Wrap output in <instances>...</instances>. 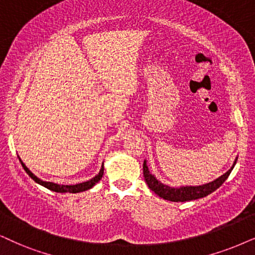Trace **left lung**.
<instances>
[{"label":"left lung","instance_id":"left-lung-1","mask_svg":"<svg viewBox=\"0 0 255 255\" xmlns=\"http://www.w3.org/2000/svg\"><path fill=\"white\" fill-rule=\"evenodd\" d=\"M238 157L235 159L233 166L227 170L226 173L222 174L221 176H219L218 179H215L214 181L205 183L201 186H181V187H169L168 185H165L161 181H159L153 174H150L149 169H148L146 160L143 161V176L146 180L147 185L149 188L155 193L156 195H159L160 198L168 200V201L174 202H183V201H191V200H196L200 198H204L211 194L212 192L217 191L222 183L226 181L228 175H230L232 170H233L235 163H237Z\"/></svg>","mask_w":255,"mask_h":255}]
</instances>
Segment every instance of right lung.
<instances>
[{
    "mask_svg": "<svg viewBox=\"0 0 255 255\" xmlns=\"http://www.w3.org/2000/svg\"><path fill=\"white\" fill-rule=\"evenodd\" d=\"M20 161H21L22 167H23V169L25 170V172H27L28 175L30 176V178L33 179L35 182L38 183V185L46 187V188L50 189V191L57 192V193H80V192L88 191V189L92 188V187H94L95 183H98L100 180H101L102 175H104V163H102L101 169H100L99 174H96L94 178L88 180V181H85V182H81V183H76V185H59V183L48 182V181H43V180L38 179L34 173H31L30 170L28 169V167L25 166L23 162H22L21 159H20Z\"/></svg>",
    "mask_w": 255,
    "mask_h": 255,
    "instance_id": "obj_1",
    "label": "right lung"
}]
</instances>
